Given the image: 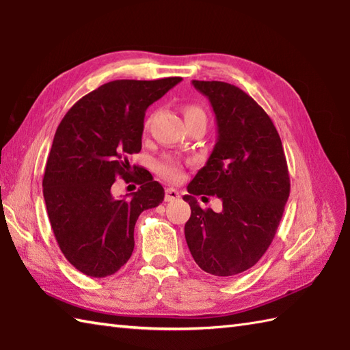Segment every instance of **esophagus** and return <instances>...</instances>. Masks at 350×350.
Instances as JSON below:
<instances>
[{"mask_svg": "<svg viewBox=\"0 0 350 350\" xmlns=\"http://www.w3.org/2000/svg\"><path fill=\"white\" fill-rule=\"evenodd\" d=\"M180 198V192L174 188H167L165 191V202H174Z\"/></svg>", "mask_w": 350, "mask_h": 350, "instance_id": "1", "label": "esophagus"}]
</instances>
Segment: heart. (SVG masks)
Wrapping results in <instances>:
<instances>
[{
  "instance_id": "heart-1",
  "label": "heart",
  "mask_w": 350,
  "mask_h": 350,
  "mask_svg": "<svg viewBox=\"0 0 350 350\" xmlns=\"http://www.w3.org/2000/svg\"><path fill=\"white\" fill-rule=\"evenodd\" d=\"M183 116H185V120H187V123L192 122V120H204L206 122V113L203 111V108H200L197 105L185 107ZM156 170H158V173L162 177H165L167 180H171V182L180 180L183 176V165L177 159L171 158V156H167V158L161 159L158 162V165H156Z\"/></svg>"
}]
</instances>
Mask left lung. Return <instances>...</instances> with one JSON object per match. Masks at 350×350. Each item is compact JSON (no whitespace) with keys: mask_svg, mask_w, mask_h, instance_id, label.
<instances>
[{"mask_svg":"<svg viewBox=\"0 0 350 350\" xmlns=\"http://www.w3.org/2000/svg\"><path fill=\"white\" fill-rule=\"evenodd\" d=\"M192 85L209 99L218 137L183 197L191 206L185 237L204 272L232 277L254 266L277 233L290 194L287 162L272 120L251 96L221 81ZM197 195H217L223 211L202 210Z\"/></svg>","mask_w":350,"mask_h":350,"instance_id":"8db88e82","label":"left lung"}]
</instances>
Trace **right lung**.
Wrapping results in <instances>:
<instances>
[{
    "label": "right lung",
    "mask_w": 350,
    "mask_h": 350,
    "mask_svg": "<svg viewBox=\"0 0 350 350\" xmlns=\"http://www.w3.org/2000/svg\"><path fill=\"white\" fill-rule=\"evenodd\" d=\"M180 81H111L79 99L58 124L43 197L58 247L88 277L120 269L132 256L139 213L162 203L163 188L137 167V192L117 198L111 187L117 176L129 180L128 154L141 150L146 109Z\"/></svg>",
    "instance_id": "right-lung-1"
}]
</instances>
